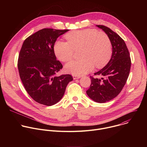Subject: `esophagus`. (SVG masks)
<instances>
[{
  "label": "esophagus",
  "instance_id": "esophagus-1",
  "mask_svg": "<svg viewBox=\"0 0 147 147\" xmlns=\"http://www.w3.org/2000/svg\"><path fill=\"white\" fill-rule=\"evenodd\" d=\"M73 78L74 80H76V79H78L80 78L81 77L80 76H73Z\"/></svg>",
  "mask_w": 147,
  "mask_h": 147
}]
</instances>
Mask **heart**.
I'll use <instances>...</instances> for the list:
<instances>
[{
	"mask_svg": "<svg viewBox=\"0 0 147 147\" xmlns=\"http://www.w3.org/2000/svg\"><path fill=\"white\" fill-rule=\"evenodd\" d=\"M67 42L57 41L54 52L61 61L70 60L74 51L81 50L78 61H71L65 67L67 73L80 76L91 71L94 66L101 68L109 60L112 53V43L108 35L104 32L95 29L74 31L66 35Z\"/></svg>",
	"mask_w": 147,
	"mask_h": 147,
	"instance_id": "1",
	"label": "heart"
}]
</instances>
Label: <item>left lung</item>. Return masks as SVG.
Listing matches in <instances>:
<instances>
[{"instance_id": "left-lung-1", "label": "left lung", "mask_w": 147, "mask_h": 147, "mask_svg": "<svg viewBox=\"0 0 147 147\" xmlns=\"http://www.w3.org/2000/svg\"><path fill=\"white\" fill-rule=\"evenodd\" d=\"M96 26L102 29L109 37L112 54L108 64L94 73L102 78L90 77L91 84L86 92L94 101L105 103L116 97L122 90L129 75L131 59L126 45L118 34L106 26Z\"/></svg>"}]
</instances>
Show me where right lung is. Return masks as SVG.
<instances>
[{
    "label": "right lung",
    "instance_id": "1",
    "mask_svg": "<svg viewBox=\"0 0 147 147\" xmlns=\"http://www.w3.org/2000/svg\"><path fill=\"white\" fill-rule=\"evenodd\" d=\"M68 31L42 29L28 37L20 50V78L28 94L39 103L52 106L58 102L73 79L70 74L56 76L63 66L56 59L54 45L57 38Z\"/></svg>",
    "mask_w": 147,
    "mask_h": 147
}]
</instances>
